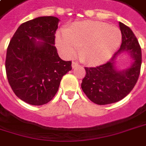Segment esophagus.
<instances>
[{
  "label": "esophagus",
  "mask_w": 146,
  "mask_h": 146,
  "mask_svg": "<svg viewBox=\"0 0 146 146\" xmlns=\"http://www.w3.org/2000/svg\"><path fill=\"white\" fill-rule=\"evenodd\" d=\"M80 65H79V63H77V62H72V68L74 69V68H76V67H78Z\"/></svg>",
  "instance_id": "1"
}]
</instances>
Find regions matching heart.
Returning <instances> with one entry per match:
<instances>
[{"label": "heart", "mask_w": 146, "mask_h": 146, "mask_svg": "<svg viewBox=\"0 0 146 146\" xmlns=\"http://www.w3.org/2000/svg\"><path fill=\"white\" fill-rule=\"evenodd\" d=\"M121 42V30L116 26L96 20L76 22L58 30L55 43L58 52L66 58H73L80 51L81 56L90 64L108 61Z\"/></svg>", "instance_id": "heart-1"}]
</instances>
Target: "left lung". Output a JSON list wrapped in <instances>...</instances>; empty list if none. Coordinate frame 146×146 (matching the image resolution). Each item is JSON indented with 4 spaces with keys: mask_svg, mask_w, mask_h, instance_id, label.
I'll use <instances>...</instances> for the list:
<instances>
[{
    "mask_svg": "<svg viewBox=\"0 0 146 146\" xmlns=\"http://www.w3.org/2000/svg\"><path fill=\"white\" fill-rule=\"evenodd\" d=\"M121 33L120 49L106 64L97 67H85L86 75L81 88L86 96L98 105L116 103L124 98L137 82L141 66V49L131 29L119 22ZM127 52L133 59L127 69L115 67L116 59Z\"/></svg>",
    "mask_w": 146,
    "mask_h": 146,
    "instance_id": "obj_1",
    "label": "left lung"
}]
</instances>
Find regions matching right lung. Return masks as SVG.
Here are the masks:
<instances>
[{"instance_id": "1", "label": "right lung", "mask_w": 146, "mask_h": 146, "mask_svg": "<svg viewBox=\"0 0 146 146\" xmlns=\"http://www.w3.org/2000/svg\"><path fill=\"white\" fill-rule=\"evenodd\" d=\"M60 19L42 16L23 23L11 38L5 59L6 76L15 95L31 105L51 101L71 62L62 60L55 47Z\"/></svg>"}]
</instances>
